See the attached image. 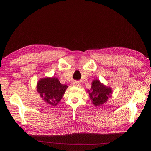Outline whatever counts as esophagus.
<instances>
[{
    "mask_svg": "<svg viewBox=\"0 0 151 151\" xmlns=\"http://www.w3.org/2000/svg\"><path fill=\"white\" fill-rule=\"evenodd\" d=\"M72 85L74 86H79L80 85V83H79V82H78V81H74L72 83Z\"/></svg>",
    "mask_w": 151,
    "mask_h": 151,
    "instance_id": "34e87169",
    "label": "esophagus"
}]
</instances>
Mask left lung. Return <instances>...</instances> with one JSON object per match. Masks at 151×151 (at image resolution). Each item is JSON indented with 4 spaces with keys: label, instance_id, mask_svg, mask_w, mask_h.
I'll return each instance as SVG.
<instances>
[{
    "label": "left lung",
    "instance_id": "obj_1",
    "mask_svg": "<svg viewBox=\"0 0 151 151\" xmlns=\"http://www.w3.org/2000/svg\"><path fill=\"white\" fill-rule=\"evenodd\" d=\"M89 97L96 106H101L108 101V98L111 96L112 89L101 83L99 80L93 81L90 90H88Z\"/></svg>",
    "mask_w": 151,
    "mask_h": 151
}]
</instances>
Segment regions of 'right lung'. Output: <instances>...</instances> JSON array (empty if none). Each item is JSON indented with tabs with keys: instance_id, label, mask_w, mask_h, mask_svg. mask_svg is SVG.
Listing matches in <instances>:
<instances>
[{
	"instance_id": "obj_1",
	"label": "right lung",
	"mask_w": 151,
	"mask_h": 151,
	"mask_svg": "<svg viewBox=\"0 0 151 151\" xmlns=\"http://www.w3.org/2000/svg\"><path fill=\"white\" fill-rule=\"evenodd\" d=\"M68 86L62 84L56 77H45L38 81L36 90L47 103L56 106L60 101Z\"/></svg>"
}]
</instances>
